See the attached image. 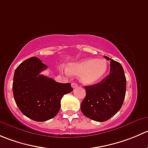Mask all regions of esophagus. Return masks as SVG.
Masks as SVG:
<instances>
[{
	"label": "esophagus",
	"mask_w": 148,
	"mask_h": 148,
	"mask_svg": "<svg viewBox=\"0 0 148 148\" xmlns=\"http://www.w3.org/2000/svg\"><path fill=\"white\" fill-rule=\"evenodd\" d=\"M77 86H78V84H76V83H72V84H71V87H72L73 88H75V87H77Z\"/></svg>",
	"instance_id": "obj_1"
}]
</instances>
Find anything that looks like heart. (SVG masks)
<instances>
[{
    "label": "heart",
    "instance_id": "1",
    "mask_svg": "<svg viewBox=\"0 0 148 148\" xmlns=\"http://www.w3.org/2000/svg\"><path fill=\"white\" fill-rule=\"evenodd\" d=\"M66 70L71 75H79V79L84 84H91L100 81L106 75L108 63L101 58H85L69 64Z\"/></svg>",
    "mask_w": 148,
    "mask_h": 148
}]
</instances>
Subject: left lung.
I'll list each match as a JSON object with an SVG mask.
<instances>
[{"label": "left lung", "mask_w": 148, "mask_h": 148, "mask_svg": "<svg viewBox=\"0 0 148 148\" xmlns=\"http://www.w3.org/2000/svg\"><path fill=\"white\" fill-rule=\"evenodd\" d=\"M105 58L110 61L108 76L97 84L85 86L86 96L81 103L83 114L99 122L107 121L118 112L126 94L127 80L122 66L108 57Z\"/></svg>", "instance_id": "obj_1"}]
</instances>
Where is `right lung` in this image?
<instances>
[{"mask_svg": "<svg viewBox=\"0 0 148 148\" xmlns=\"http://www.w3.org/2000/svg\"><path fill=\"white\" fill-rule=\"evenodd\" d=\"M47 67L38 58L31 57L14 72L12 89L16 103L24 116L35 121L55 117L62 97L73 90L70 83H58L40 74Z\"/></svg>", "mask_w": 148, "mask_h": 148, "instance_id": "1", "label": "right lung"}]
</instances>
